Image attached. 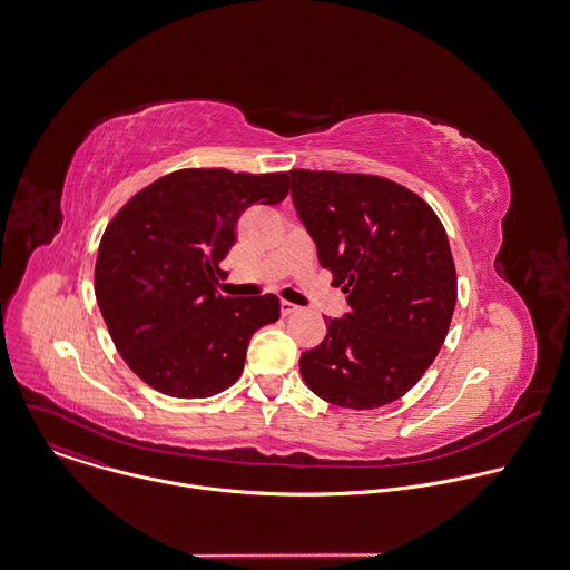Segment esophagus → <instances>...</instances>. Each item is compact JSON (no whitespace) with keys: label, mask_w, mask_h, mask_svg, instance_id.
Masks as SVG:
<instances>
[{"label":"esophagus","mask_w":570,"mask_h":570,"mask_svg":"<svg viewBox=\"0 0 570 570\" xmlns=\"http://www.w3.org/2000/svg\"><path fill=\"white\" fill-rule=\"evenodd\" d=\"M279 311H282V315H284V317H288V315H295V313L299 311V306H295V304H291V302H282Z\"/></svg>","instance_id":"esophagus-1"}]
</instances>
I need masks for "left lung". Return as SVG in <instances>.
Segmentation results:
<instances>
[{
    "instance_id": "1",
    "label": "left lung",
    "mask_w": 570,
    "mask_h": 570,
    "mask_svg": "<svg viewBox=\"0 0 570 570\" xmlns=\"http://www.w3.org/2000/svg\"><path fill=\"white\" fill-rule=\"evenodd\" d=\"M295 210L348 313L302 353L306 386L355 411L406 395L438 357L458 302L446 230L413 190L377 175L288 173Z\"/></svg>"
}]
</instances>
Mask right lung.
<instances>
[{
	"mask_svg": "<svg viewBox=\"0 0 570 570\" xmlns=\"http://www.w3.org/2000/svg\"><path fill=\"white\" fill-rule=\"evenodd\" d=\"M286 195L288 173L184 168L141 188L106 226L97 306L117 353L150 389L197 400L239 380L248 342L279 320V299L219 295V262L242 213Z\"/></svg>",
	"mask_w": 570,
	"mask_h": 570,
	"instance_id": "add662e5",
	"label": "right lung"
}]
</instances>
